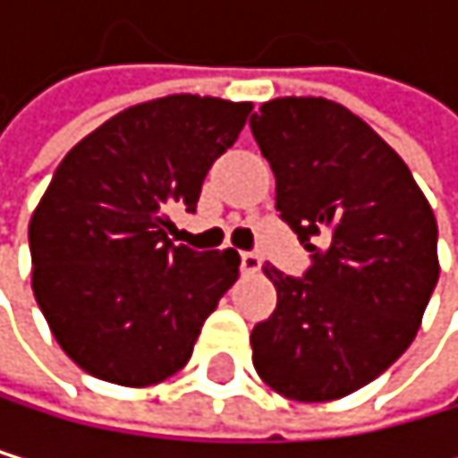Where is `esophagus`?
<instances>
[{"instance_id": "1", "label": "esophagus", "mask_w": 458, "mask_h": 458, "mask_svg": "<svg viewBox=\"0 0 458 458\" xmlns=\"http://www.w3.org/2000/svg\"><path fill=\"white\" fill-rule=\"evenodd\" d=\"M242 269H244V272H258V269H260V255H258L255 250L242 252Z\"/></svg>"}]
</instances>
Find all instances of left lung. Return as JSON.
I'll return each instance as SVG.
<instances>
[{
  "label": "left lung",
  "instance_id": "1",
  "mask_svg": "<svg viewBox=\"0 0 458 458\" xmlns=\"http://www.w3.org/2000/svg\"><path fill=\"white\" fill-rule=\"evenodd\" d=\"M275 208L310 252L302 277L263 267L275 313L252 365L293 401L344 398L407 352L439 277L437 219L401 156L327 98H277L250 117Z\"/></svg>",
  "mask_w": 458,
  "mask_h": 458
}]
</instances>
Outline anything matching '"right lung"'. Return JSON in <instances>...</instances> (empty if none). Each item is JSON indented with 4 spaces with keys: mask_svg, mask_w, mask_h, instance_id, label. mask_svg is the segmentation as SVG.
<instances>
[{
    "mask_svg": "<svg viewBox=\"0 0 458 458\" xmlns=\"http://www.w3.org/2000/svg\"><path fill=\"white\" fill-rule=\"evenodd\" d=\"M250 104L167 96L114 114L51 175L30 222L32 291L63 352L104 382L145 387L189 362L239 275L236 250L170 239Z\"/></svg>",
    "mask_w": 458,
    "mask_h": 458,
    "instance_id": "1",
    "label": "right lung"
}]
</instances>
